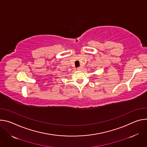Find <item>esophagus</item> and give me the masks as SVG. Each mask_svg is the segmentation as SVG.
Returning a JSON list of instances; mask_svg holds the SVG:
<instances>
[{"instance_id":"obj_1","label":"esophagus","mask_w":147,"mask_h":147,"mask_svg":"<svg viewBox=\"0 0 147 147\" xmlns=\"http://www.w3.org/2000/svg\"><path fill=\"white\" fill-rule=\"evenodd\" d=\"M82 68H82V67H78V68H77V69H78V70H82Z\"/></svg>"}]
</instances>
